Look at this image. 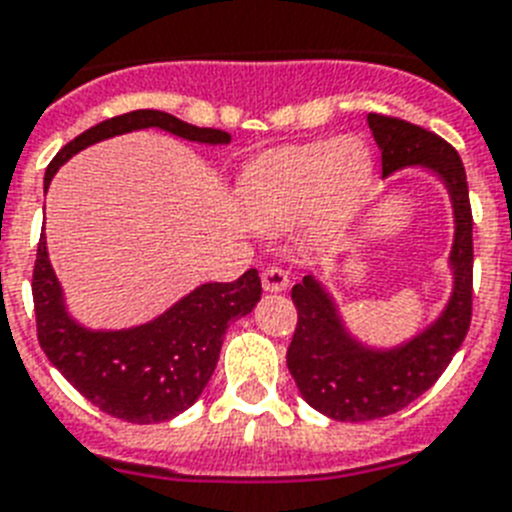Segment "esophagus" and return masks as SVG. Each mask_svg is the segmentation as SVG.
<instances>
[{"instance_id": "1", "label": "esophagus", "mask_w": 512, "mask_h": 512, "mask_svg": "<svg viewBox=\"0 0 512 512\" xmlns=\"http://www.w3.org/2000/svg\"><path fill=\"white\" fill-rule=\"evenodd\" d=\"M289 286V273L281 268V265H268L263 270V289L276 294V291H283Z\"/></svg>"}]
</instances>
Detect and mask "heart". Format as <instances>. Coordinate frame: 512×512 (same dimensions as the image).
<instances>
[{
  "mask_svg": "<svg viewBox=\"0 0 512 512\" xmlns=\"http://www.w3.org/2000/svg\"><path fill=\"white\" fill-rule=\"evenodd\" d=\"M372 179L369 150L356 140L265 153L239 176V203L257 229H283L309 210L307 239L328 242L349 221Z\"/></svg>",
  "mask_w": 512,
  "mask_h": 512,
  "instance_id": "heart-1",
  "label": "heart"
}]
</instances>
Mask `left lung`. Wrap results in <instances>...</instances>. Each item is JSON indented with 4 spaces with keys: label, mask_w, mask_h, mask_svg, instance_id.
I'll use <instances>...</instances> for the list:
<instances>
[{
    "label": "left lung",
    "mask_w": 512,
    "mask_h": 512,
    "mask_svg": "<svg viewBox=\"0 0 512 512\" xmlns=\"http://www.w3.org/2000/svg\"><path fill=\"white\" fill-rule=\"evenodd\" d=\"M382 150V176L403 166H427L448 184L455 210L450 265L453 296L440 320L401 349H364L343 330L330 296L312 276L291 289L296 330L286 364L304 401L336 422H372L416 401L448 369L474 312V218L461 156L440 135L406 119L367 114Z\"/></svg>",
    "instance_id": "left-lung-1"
}]
</instances>
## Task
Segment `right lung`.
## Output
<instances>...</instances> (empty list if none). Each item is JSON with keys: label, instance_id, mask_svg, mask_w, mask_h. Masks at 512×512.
<instances>
[{"label": "right lung", "instance_id": "obj_1", "mask_svg": "<svg viewBox=\"0 0 512 512\" xmlns=\"http://www.w3.org/2000/svg\"><path fill=\"white\" fill-rule=\"evenodd\" d=\"M145 127L179 135L195 143H229L231 135L213 127H195L166 111L137 109L122 117H111L77 135L59 150L46 169L44 184L77 150ZM33 307H36L38 343L49 362L67 377L72 388L93 406L114 419L132 424L169 422L200 398L208 385L223 333L231 320L252 312L263 286L255 268L231 283H205L169 312L153 322L130 330H85L62 304V289L54 276L41 234L33 265Z\"/></svg>", "mask_w": 512, "mask_h": 512}]
</instances>
